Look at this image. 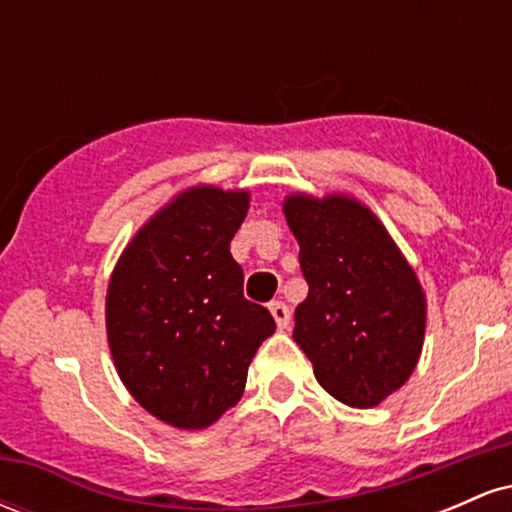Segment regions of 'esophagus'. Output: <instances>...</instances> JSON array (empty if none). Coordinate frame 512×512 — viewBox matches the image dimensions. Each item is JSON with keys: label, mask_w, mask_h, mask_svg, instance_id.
Returning <instances> with one entry per match:
<instances>
[{"label": "esophagus", "mask_w": 512, "mask_h": 512, "mask_svg": "<svg viewBox=\"0 0 512 512\" xmlns=\"http://www.w3.org/2000/svg\"><path fill=\"white\" fill-rule=\"evenodd\" d=\"M269 310H272L276 327H279V330H286V327H289V320H291L289 305L281 303V301H274V303H269Z\"/></svg>", "instance_id": "34e87169"}]
</instances>
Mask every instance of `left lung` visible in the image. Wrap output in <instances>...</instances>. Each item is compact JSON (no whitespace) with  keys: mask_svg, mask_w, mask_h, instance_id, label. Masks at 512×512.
Masks as SVG:
<instances>
[{"mask_svg":"<svg viewBox=\"0 0 512 512\" xmlns=\"http://www.w3.org/2000/svg\"><path fill=\"white\" fill-rule=\"evenodd\" d=\"M308 298L293 339L317 383L339 402L370 409L414 373L426 332V296L378 216L354 197L289 195Z\"/></svg>","mask_w":512,"mask_h":512,"instance_id":"left-lung-1","label":"left lung"}]
</instances>
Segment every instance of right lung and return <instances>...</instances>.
<instances>
[{
  "label": "right lung",
  "mask_w": 512,
  "mask_h": 512,
  "mask_svg": "<svg viewBox=\"0 0 512 512\" xmlns=\"http://www.w3.org/2000/svg\"><path fill=\"white\" fill-rule=\"evenodd\" d=\"M248 190L180 192L129 240L105 296L117 375L156 419L199 431L243 397L252 356L276 325L243 296L231 240Z\"/></svg>",
  "instance_id": "1"
}]
</instances>
